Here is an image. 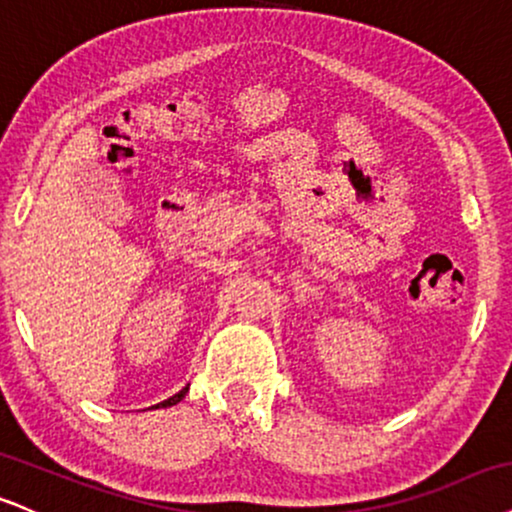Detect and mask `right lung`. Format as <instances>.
Masks as SVG:
<instances>
[{"mask_svg":"<svg viewBox=\"0 0 512 512\" xmlns=\"http://www.w3.org/2000/svg\"><path fill=\"white\" fill-rule=\"evenodd\" d=\"M186 393H188V386L186 389H181L176 393V396H171L169 400H162V403H157V405H152L150 410H157V408H171V405H176V403H181L183 398H186Z\"/></svg>","mask_w":512,"mask_h":512,"instance_id":"obj_1","label":"right lung"}]
</instances>
